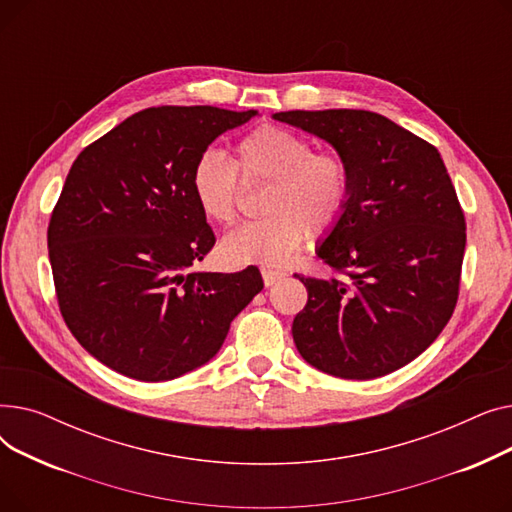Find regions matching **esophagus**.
I'll return each mask as SVG.
<instances>
[{"label":"esophagus","instance_id":"esophagus-1","mask_svg":"<svg viewBox=\"0 0 512 512\" xmlns=\"http://www.w3.org/2000/svg\"><path fill=\"white\" fill-rule=\"evenodd\" d=\"M261 276L265 286H274L278 280H282L286 274L280 270H272V267H261Z\"/></svg>","mask_w":512,"mask_h":512}]
</instances>
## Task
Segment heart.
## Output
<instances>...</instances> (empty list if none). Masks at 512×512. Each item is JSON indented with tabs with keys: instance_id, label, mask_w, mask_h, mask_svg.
<instances>
[{
	"instance_id": "1",
	"label": "heart",
	"mask_w": 512,
	"mask_h": 512,
	"mask_svg": "<svg viewBox=\"0 0 512 512\" xmlns=\"http://www.w3.org/2000/svg\"><path fill=\"white\" fill-rule=\"evenodd\" d=\"M265 182L267 218L232 230L222 255L232 263H286L307 232L332 230L351 197V170L342 155L315 151L313 143L284 126H259L236 145L232 161L218 149L203 151L191 174L193 197L207 220L228 226L238 215L240 177Z\"/></svg>"
}]
</instances>
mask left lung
<instances>
[{
    "instance_id": "1",
    "label": "left lung",
    "mask_w": 512,
    "mask_h": 512,
    "mask_svg": "<svg viewBox=\"0 0 512 512\" xmlns=\"http://www.w3.org/2000/svg\"><path fill=\"white\" fill-rule=\"evenodd\" d=\"M328 141L351 170V197L317 257L340 278H297L309 299L292 321L301 357L344 380H373L419 357L456 307L465 215L434 145L365 110L278 112Z\"/></svg>"
}]
</instances>
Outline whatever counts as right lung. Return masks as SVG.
<instances>
[{
  "instance_id": "obj_1",
  "label": "right lung",
  "mask_w": 512,
  "mask_h": 512,
  "mask_svg": "<svg viewBox=\"0 0 512 512\" xmlns=\"http://www.w3.org/2000/svg\"><path fill=\"white\" fill-rule=\"evenodd\" d=\"M253 116L149 107L74 159L47 228L53 284L72 336L126 378L166 382L205 365L263 288L255 265L188 272L215 245L193 197L195 161Z\"/></svg>"
}]
</instances>
